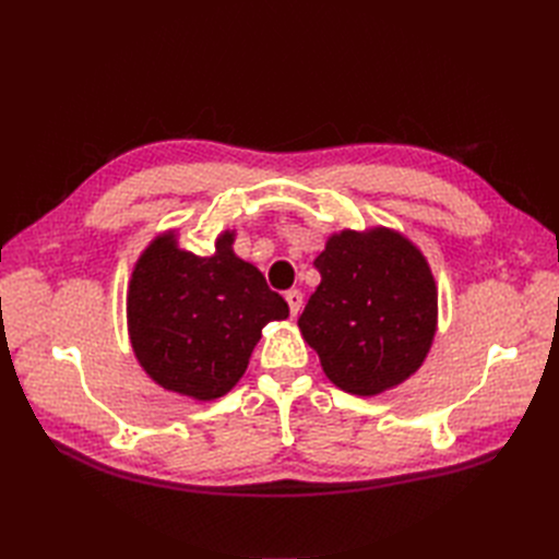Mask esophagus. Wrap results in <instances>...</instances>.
Listing matches in <instances>:
<instances>
[{
  "mask_svg": "<svg viewBox=\"0 0 559 559\" xmlns=\"http://www.w3.org/2000/svg\"><path fill=\"white\" fill-rule=\"evenodd\" d=\"M286 304H289V310H292V317H296L298 312H300V306H304V294L300 292H296V289H292V292H286Z\"/></svg>",
  "mask_w": 559,
  "mask_h": 559,
  "instance_id": "1",
  "label": "esophagus"
}]
</instances>
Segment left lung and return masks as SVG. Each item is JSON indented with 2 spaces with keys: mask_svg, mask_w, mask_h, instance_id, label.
I'll list each match as a JSON object with an SVG mask.
<instances>
[{
  "mask_svg": "<svg viewBox=\"0 0 559 559\" xmlns=\"http://www.w3.org/2000/svg\"><path fill=\"white\" fill-rule=\"evenodd\" d=\"M322 282L298 329L326 379L359 397L397 388L424 365L437 331V284L409 237L341 230L314 259Z\"/></svg>",
  "mask_w": 559,
  "mask_h": 559,
  "instance_id": "1",
  "label": "left lung"
}]
</instances>
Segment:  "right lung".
Returning <instances> with one entry per match:
<instances>
[{"label": "right lung", "mask_w": 559, "mask_h": 559, "mask_svg": "<svg viewBox=\"0 0 559 559\" xmlns=\"http://www.w3.org/2000/svg\"><path fill=\"white\" fill-rule=\"evenodd\" d=\"M235 230L216 237V251L198 255L167 230L133 265L127 292L131 348L164 390L198 402L218 400L242 379L267 322L289 306L270 292L263 273L233 251Z\"/></svg>", "instance_id": "obj_1"}]
</instances>
